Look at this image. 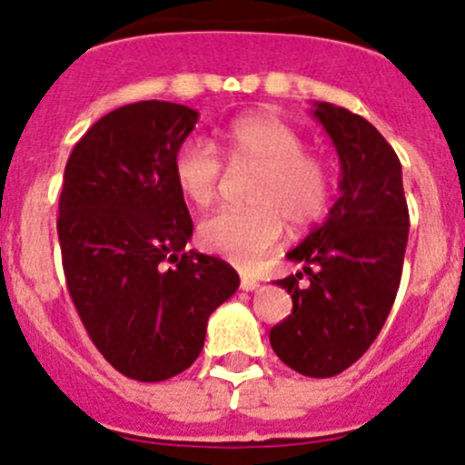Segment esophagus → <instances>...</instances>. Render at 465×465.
<instances>
[{
    "mask_svg": "<svg viewBox=\"0 0 465 465\" xmlns=\"http://www.w3.org/2000/svg\"><path fill=\"white\" fill-rule=\"evenodd\" d=\"M241 288L245 290V292H250V290L259 288V281H256L254 276H241Z\"/></svg>",
    "mask_w": 465,
    "mask_h": 465,
    "instance_id": "34e87169",
    "label": "esophagus"
}]
</instances>
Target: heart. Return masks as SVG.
<instances>
[{
  "mask_svg": "<svg viewBox=\"0 0 465 465\" xmlns=\"http://www.w3.org/2000/svg\"><path fill=\"white\" fill-rule=\"evenodd\" d=\"M223 154L232 168H256L250 209H223L200 224V242L213 254L252 267L272 252L285 232L320 223L331 203L332 175L320 154L308 153L302 134L267 112L245 114L220 133ZM173 180L195 206L218 198L224 162L198 137L186 139L173 157Z\"/></svg>",
  "mask_w": 465,
  "mask_h": 465,
  "instance_id": "b5f03b06",
  "label": "heart"
}]
</instances>
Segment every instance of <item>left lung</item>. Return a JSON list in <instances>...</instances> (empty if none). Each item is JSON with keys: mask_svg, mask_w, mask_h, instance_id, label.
Segmentation results:
<instances>
[{"mask_svg": "<svg viewBox=\"0 0 465 465\" xmlns=\"http://www.w3.org/2000/svg\"><path fill=\"white\" fill-rule=\"evenodd\" d=\"M312 114L340 154V198L288 252L303 272L276 281L292 294V312L272 328L270 344L302 376L332 378L367 353L387 322L410 211L398 154L367 119L332 103H315Z\"/></svg>", "mask_w": 465, "mask_h": 465, "instance_id": "1", "label": "left lung"}]
</instances>
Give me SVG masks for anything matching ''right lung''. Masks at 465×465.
<instances>
[{"label":"right lung","mask_w":465,"mask_h":465,"mask_svg":"<svg viewBox=\"0 0 465 465\" xmlns=\"http://www.w3.org/2000/svg\"><path fill=\"white\" fill-rule=\"evenodd\" d=\"M195 121L177 103H130L98 119L64 166L58 238L69 297L103 358L139 382L186 371L209 315L241 283L229 262L184 250L193 220L173 157Z\"/></svg>","instance_id":"obj_1"}]
</instances>
